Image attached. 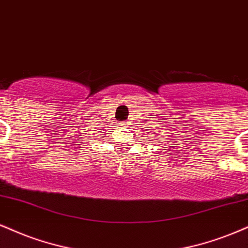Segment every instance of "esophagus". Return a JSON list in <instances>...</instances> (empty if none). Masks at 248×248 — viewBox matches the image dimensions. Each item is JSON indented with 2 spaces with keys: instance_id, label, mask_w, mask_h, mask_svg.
I'll return each instance as SVG.
<instances>
[{
  "instance_id": "1",
  "label": "esophagus",
  "mask_w": 248,
  "mask_h": 248,
  "mask_svg": "<svg viewBox=\"0 0 248 248\" xmlns=\"http://www.w3.org/2000/svg\"><path fill=\"white\" fill-rule=\"evenodd\" d=\"M121 126L124 127V128H128V127H130V126H129V122H127V121L121 122Z\"/></svg>"
}]
</instances>
